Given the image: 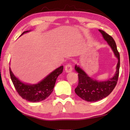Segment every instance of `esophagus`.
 I'll return each mask as SVG.
<instances>
[{
  "label": "esophagus",
  "instance_id": "esophagus-1",
  "mask_svg": "<svg viewBox=\"0 0 130 130\" xmlns=\"http://www.w3.org/2000/svg\"><path fill=\"white\" fill-rule=\"evenodd\" d=\"M72 69H73V68H72V65L71 63H68L65 65V70L67 72H70L72 71Z\"/></svg>",
  "mask_w": 130,
  "mask_h": 130
}]
</instances>
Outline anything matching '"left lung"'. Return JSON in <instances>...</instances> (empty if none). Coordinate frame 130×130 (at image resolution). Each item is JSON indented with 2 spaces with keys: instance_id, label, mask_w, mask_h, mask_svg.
Segmentation results:
<instances>
[{
  "instance_id": "8db88e82",
  "label": "left lung",
  "mask_w": 130,
  "mask_h": 130,
  "mask_svg": "<svg viewBox=\"0 0 130 130\" xmlns=\"http://www.w3.org/2000/svg\"><path fill=\"white\" fill-rule=\"evenodd\" d=\"M103 37L111 46L115 56L118 59L115 76L109 80L104 81L94 80L89 77L85 72L78 66H75V70L78 73V84L74 89L75 93L82 99L87 102H97L106 98L111 93L117 84L120 68V54L113 38L104 31L99 30Z\"/></svg>"
}]
</instances>
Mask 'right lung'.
<instances>
[{
  "label": "right lung",
  "mask_w": 130,
  "mask_h": 130,
  "mask_svg": "<svg viewBox=\"0 0 130 130\" xmlns=\"http://www.w3.org/2000/svg\"><path fill=\"white\" fill-rule=\"evenodd\" d=\"M29 31H24L22 34ZM63 66H61L37 84H28L21 82L15 77L10 68L11 79L15 89L19 96L30 102H38L44 100L53 91L55 83L58 76L63 72Z\"/></svg>",
  "instance_id": "right-lung-1"
}]
</instances>
